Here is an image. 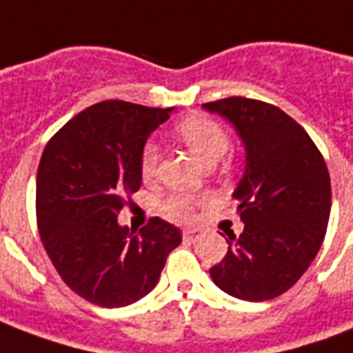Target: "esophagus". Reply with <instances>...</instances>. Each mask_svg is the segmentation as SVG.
<instances>
[{
  "mask_svg": "<svg viewBox=\"0 0 353 353\" xmlns=\"http://www.w3.org/2000/svg\"><path fill=\"white\" fill-rule=\"evenodd\" d=\"M199 230L194 229H187L183 230V240L185 242H189V244H192V242H196V238H199Z\"/></svg>",
  "mask_w": 353,
  "mask_h": 353,
  "instance_id": "esophagus-1",
  "label": "esophagus"
}]
</instances>
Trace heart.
I'll use <instances>...</instances> for the list:
<instances>
[{"label": "heart", "instance_id": "obj_1", "mask_svg": "<svg viewBox=\"0 0 353 353\" xmlns=\"http://www.w3.org/2000/svg\"><path fill=\"white\" fill-rule=\"evenodd\" d=\"M176 136L183 141L194 157H199L208 166L219 161L230 145L229 134L221 124L202 115L187 117L181 123H177ZM159 161H161L159 147L154 145L153 141L145 143L139 154L141 176L145 179H153L159 170ZM162 210L174 221L187 223L194 219V202L189 196H181V194L172 196L164 202Z\"/></svg>", "mask_w": 353, "mask_h": 353}]
</instances>
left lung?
<instances>
[{
    "label": "left lung",
    "mask_w": 353,
    "mask_h": 353,
    "mask_svg": "<svg viewBox=\"0 0 353 353\" xmlns=\"http://www.w3.org/2000/svg\"><path fill=\"white\" fill-rule=\"evenodd\" d=\"M202 108L227 119L245 149L234 191L244 221L210 268L225 293L261 303L293 288L318 255L331 212L329 170L301 124L266 101L232 96Z\"/></svg>",
    "instance_id": "left-lung-1"
}]
</instances>
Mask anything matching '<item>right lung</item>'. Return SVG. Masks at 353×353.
<instances>
[{"label":"right lung","mask_w":353,"mask_h":353,"mask_svg":"<svg viewBox=\"0 0 353 353\" xmlns=\"http://www.w3.org/2000/svg\"><path fill=\"white\" fill-rule=\"evenodd\" d=\"M174 108L94 103L49 139L37 168L35 212L45 252L88 303L121 308L151 293L181 230L151 217L139 232L117 217L141 185L139 154Z\"/></svg>","instance_id":"add662e5"}]
</instances>
